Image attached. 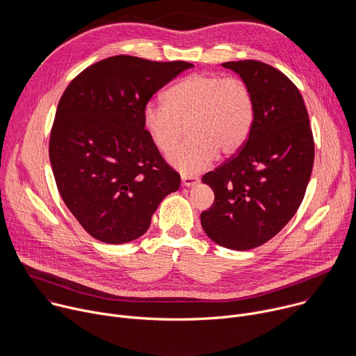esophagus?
<instances>
[{
    "label": "esophagus",
    "instance_id": "1",
    "mask_svg": "<svg viewBox=\"0 0 356 356\" xmlns=\"http://www.w3.org/2000/svg\"><path fill=\"white\" fill-rule=\"evenodd\" d=\"M181 183L186 187H191L198 183V177L193 176V175H181Z\"/></svg>",
    "mask_w": 356,
    "mask_h": 356
}]
</instances>
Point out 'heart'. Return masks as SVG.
Returning <instances> with one entry per match:
<instances>
[{
  "label": "heart",
  "instance_id": "b5f03b06",
  "mask_svg": "<svg viewBox=\"0 0 356 356\" xmlns=\"http://www.w3.org/2000/svg\"><path fill=\"white\" fill-rule=\"evenodd\" d=\"M165 104L147 103L142 122L162 152L172 150L184 132L191 136L169 155L181 173L204 170L218 156L232 155L246 142L255 118V104L248 86L239 79L195 73L163 94Z\"/></svg>",
  "mask_w": 356,
  "mask_h": 356
}]
</instances>
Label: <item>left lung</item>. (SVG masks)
Wrapping results in <instances>:
<instances>
[{
  "instance_id": "left-lung-1",
  "label": "left lung",
  "mask_w": 356,
  "mask_h": 356,
  "mask_svg": "<svg viewBox=\"0 0 356 356\" xmlns=\"http://www.w3.org/2000/svg\"><path fill=\"white\" fill-rule=\"evenodd\" d=\"M248 86L255 118L238 154L202 176L216 200L201 225L216 243L248 250L272 239L296 214L314 163V139L304 99L277 69L239 60L221 65Z\"/></svg>"
}]
</instances>
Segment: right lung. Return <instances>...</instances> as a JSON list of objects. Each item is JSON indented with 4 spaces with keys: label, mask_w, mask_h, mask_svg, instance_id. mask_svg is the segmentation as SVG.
Returning a JSON list of instances; mask_svg holds the SVG:
<instances>
[{
    "label": "right lung",
    "mask_w": 356,
    "mask_h": 356,
    "mask_svg": "<svg viewBox=\"0 0 356 356\" xmlns=\"http://www.w3.org/2000/svg\"><path fill=\"white\" fill-rule=\"evenodd\" d=\"M187 62L113 56L83 70L65 90L49 158L65 204L106 243L143 235L161 201L180 187L142 122L143 107Z\"/></svg>",
    "instance_id": "obj_1"
}]
</instances>
